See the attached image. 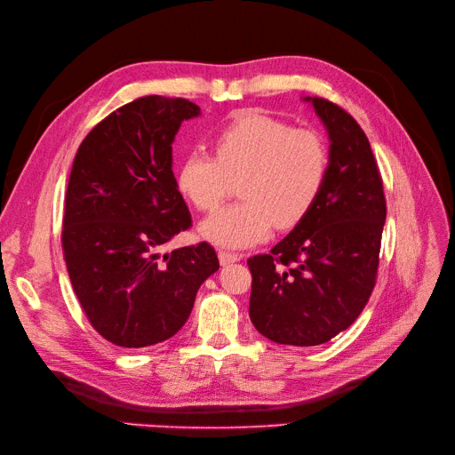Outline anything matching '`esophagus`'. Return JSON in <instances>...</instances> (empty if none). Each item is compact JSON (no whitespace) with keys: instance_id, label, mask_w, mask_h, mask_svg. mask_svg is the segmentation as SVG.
I'll use <instances>...</instances> for the list:
<instances>
[{"instance_id":"obj_1","label":"esophagus","mask_w":455,"mask_h":455,"mask_svg":"<svg viewBox=\"0 0 455 455\" xmlns=\"http://www.w3.org/2000/svg\"><path fill=\"white\" fill-rule=\"evenodd\" d=\"M219 259H220V265H222V267H226V265H231V263L241 261V255H239V253L226 251V250H220V251H219Z\"/></svg>"}]
</instances>
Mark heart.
Returning a JSON list of instances; mask_svg holds the SVG:
<instances>
[{"label": "heart", "instance_id": "obj_1", "mask_svg": "<svg viewBox=\"0 0 455 455\" xmlns=\"http://www.w3.org/2000/svg\"><path fill=\"white\" fill-rule=\"evenodd\" d=\"M214 156L190 151L180 164L178 187L200 211H214L233 183L241 181L243 202L220 209L202 222L207 241L246 248L272 231L298 226L326 187L331 154L318 132L244 113L214 137Z\"/></svg>", "mask_w": 455, "mask_h": 455}]
</instances>
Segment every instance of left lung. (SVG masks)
Returning a JSON list of instances; mask_svg holds the SVG:
<instances>
[{"label": "left lung", "mask_w": 455, "mask_h": 455, "mask_svg": "<svg viewBox=\"0 0 455 455\" xmlns=\"http://www.w3.org/2000/svg\"><path fill=\"white\" fill-rule=\"evenodd\" d=\"M330 137V176L311 212L270 253L248 259L250 318L277 344L316 346L350 328L376 285L387 216L383 181L359 124L306 98Z\"/></svg>", "instance_id": "obj_1"}]
</instances>
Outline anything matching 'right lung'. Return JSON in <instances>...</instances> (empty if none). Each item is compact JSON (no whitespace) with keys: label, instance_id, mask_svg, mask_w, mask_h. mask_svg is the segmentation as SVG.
<instances>
[{"label":"right lung","instance_id":"add662e5","mask_svg":"<svg viewBox=\"0 0 455 455\" xmlns=\"http://www.w3.org/2000/svg\"><path fill=\"white\" fill-rule=\"evenodd\" d=\"M200 107L144 96L103 118L81 142L64 200L62 251L92 328L122 348L174 337L204 281L220 268L211 244L161 255L192 226L172 172V142Z\"/></svg>","mask_w":455,"mask_h":455}]
</instances>
